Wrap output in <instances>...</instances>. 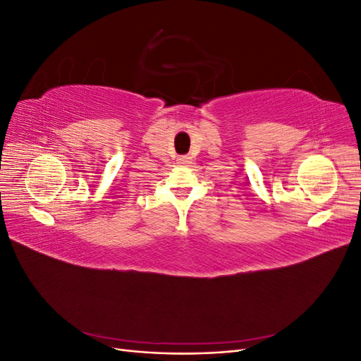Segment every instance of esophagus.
I'll list each match as a JSON object with an SVG mask.
<instances>
[{"instance_id":"esophagus-1","label":"esophagus","mask_w":361,"mask_h":361,"mask_svg":"<svg viewBox=\"0 0 361 361\" xmlns=\"http://www.w3.org/2000/svg\"><path fill=\"white\" fill-rule=\"evenodd\" d=\"M178 162L180 164V166H188V164H191V158L187 157V155H183V157H179Z\"/></svg>"}]
</instances>
